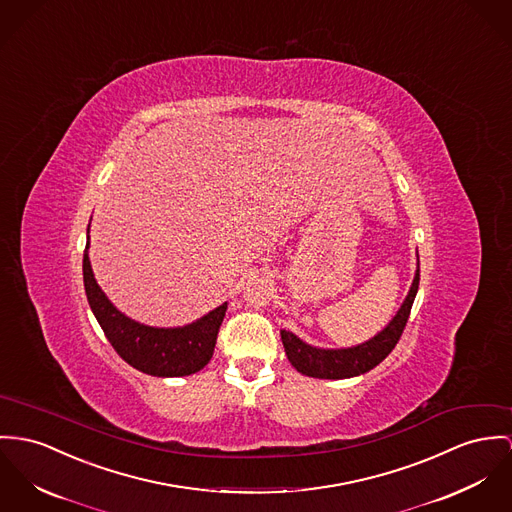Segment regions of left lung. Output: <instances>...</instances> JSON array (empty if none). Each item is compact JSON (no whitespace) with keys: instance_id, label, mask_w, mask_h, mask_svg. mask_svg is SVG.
Wrapping results in <instances>:
<instances>
[{"instance_id":"left-lung-1","label":"left lung","mask_w":512,"mask_h":512,"mask_svg":"<svg viewBox=\"0 0 512 512\" xmlns=\"http://www.w3.org/2000/svg\"><path fill=\"white\" fill-rule=\"evenodd\" d=\"M419 290V255H417V269L413 282L409 286V292L395 312L390 323L378 331L374 337H370L364 343H358L353 347H341V349H325L315 347L300 339L296 333L280 329V339L284 345V353L288 356L290 364L304 376L321 378V380H345L354 378L360 374L370 372L374 366H378L388 354L392 353L403 329L407 323V317L411 312L413 300Z\"/></svg>"}]
</instances>
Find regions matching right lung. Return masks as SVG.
<instances>
[{
  "label": "right lung",
  "instance_id": "right-lung-1",
  "mask_svg": "<svg viewBox=\"0 0 512 512\" xmlns=\"http://www.w3.org/2000/svg\"><path fill=\"white\" fill-rule=\"evenodd\" d=\"M83 286L89 308L109 343L132 368L158 378H179L195 374L210 362L228 302L179 327H154L122 314L93 275L89 228L83 253Z\"/></svg>",
  "mask_w": 512,
  "mask_h": 512
}]
</instances>
